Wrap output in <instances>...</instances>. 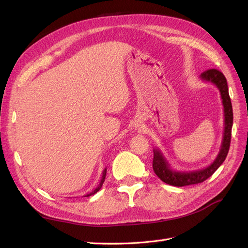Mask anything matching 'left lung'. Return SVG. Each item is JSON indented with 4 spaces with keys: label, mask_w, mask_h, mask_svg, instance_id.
Segmentation results:
<instances>
[{
    "label": "left lung",
    "mask_w": 248,
    "mask_h": 248,
    "mask_svg": "<svg viewBox=\"0 0 248 248\" xmlns=\"http://www.w3.org/2000/svg\"><path fill=\"white\" fill-rule=\"evenodd\" d=\"M200 78L202 81L210 82L216 86L219 90L220 97L223 106V116H224V127H223V136L219 152L217 154L214 161L207 168L196 170H174L170 162L158 148L153 149L154 158H153V170L161 181L164 183L182 187L186 185L198 184L204 182L209 177H211L215 170L218 169L222 162L226 160V157L229 153L230 144H231V134L232 127V102L229 95V88L227 78H224L222 72L217 69H209L202 72Z\"/></svg>",
    "instance_id": "8db88e82"
}]
</instances>
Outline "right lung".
<instances>
[{
	"mask_svg": "<svg viewBox=\"0 0 248 248\" xmlns=\"http://www.w3.org/2000/svg\"><path fill=\"white\" fill-rule=\"evenodd\" d=\"M106 176H107V169H104L103 170V171H102V177H101V180H100V183H99V185L96 187V188L92 191V192H90V193H88L87 196H85V197H90V196H93V194H95L97 191H99L100 190V188H101V186H102V184H103V182H104V179H106Z\"/></svg>",
	"mask_w": 248,
	"mask_h": 248,
	"instance_id": "obj_1",
	"label": "right lung"
}]
</instances>
